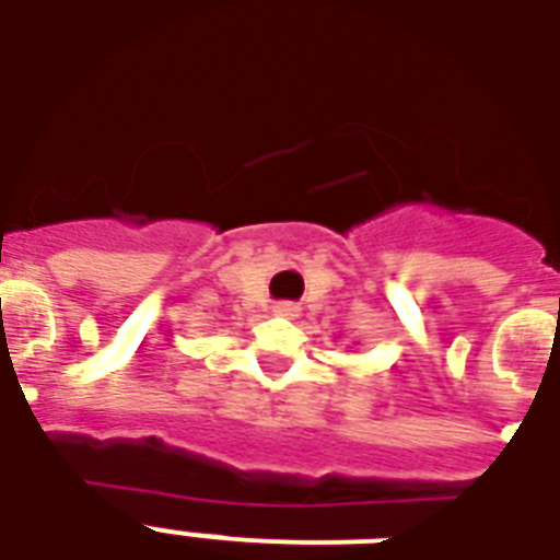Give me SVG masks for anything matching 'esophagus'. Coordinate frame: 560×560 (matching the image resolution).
Segmentation results:
<instances>
[{"label": "esophagus", "mask_w": 560, "mask_h": 560, "mask_svg": "<svg viewBox=\"0 0 560 560\" xmlns=\"http://www.w3.org/2000/svg\"><path fill=\"white\" fill-rule=\"evenodd\" d=\"M272 314L284 316V319H296L299 305L296 302H276V305H272Z\"/></svg>", "instance_id": "obj_1"}]
</instances>
